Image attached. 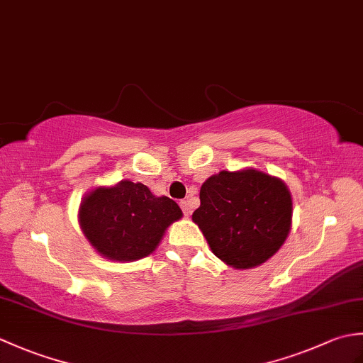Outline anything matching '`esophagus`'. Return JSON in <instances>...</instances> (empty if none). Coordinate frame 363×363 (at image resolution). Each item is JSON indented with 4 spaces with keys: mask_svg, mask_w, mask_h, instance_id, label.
Listing matches in <instances>:
<instances>
[{
    "mask_svg": "<svg viewBox=\"0 0 363 363\" xmlns=\"http://www.w3.org/2000/svg\"><path fill=\"white\" fill-rule=\"evenodd\" d=\"M179 206H181L184 215H186V217H189V215H190V204H189L187 199H182V201L179 203Z\"/></svg>",
    "mask_w": 363,
    "mask_h": 363,
    "instance_id": "1",
    "label": "esophagus"
}]
</instances>
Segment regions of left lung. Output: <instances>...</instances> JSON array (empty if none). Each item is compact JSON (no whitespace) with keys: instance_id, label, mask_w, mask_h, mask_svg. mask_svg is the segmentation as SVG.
I'll use <instances>...</instances> for the list:
<instances>
[{"instance_id":"1","label":"left lung","mask_w":363,"mask_h":363,"mask_svg":"<svg viewBox=\"0 0 363 363\" xmlns=\"http://www.w3.org/2000/svg\"><path fill=\"white\" fill-rule=\"evenodd\" d=\"M191 215L212 252L237 269L259 267L279 251L291 228V195L279 177L256 168L220 172L199 190Z\"/></svg>"}]
</instances>
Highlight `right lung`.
<instances>
[{
	"mask_svg": "<svg viewBox=\"0 0 363 363\" xmlns=\"http://www.w3.org/2000/svg\"><path fill=\"white\" fill-rule=\"evenodd\" d=\"M182 217L173 199L154 196L140 182L120 181L84 196L79 226L103 257L134 262L157 248L167 228Z\"/></svg>",
	"mask_w": 363,
	"mask_h": 363,
	"instance_id": "obj_1",
	"label": "right lung"
}]
</instances>
